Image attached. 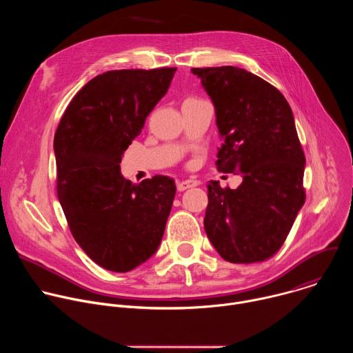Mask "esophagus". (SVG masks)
<instances>
[{
  "mask_svg": "<svg viewBox=\"0 0 353 353\" xmlns=\"http://www.w3.org/2000/svg\"><path fill=\"white\" fill-rule=\"evenodd\" d=\"M199 185V181L198 180H192V179H188V180H183L180 183H177V190L179 191H184L187 188H192V187H196Z\"/></svg>",
  "mask_w": 353,
  "mask_h": 353,
  "instance_id": "1",
  "label": "esophagus"
}]
</instances>
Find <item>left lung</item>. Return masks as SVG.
<instances>
[{
    "label": "left lung",
    "instance_id": "left-lung-1",
    "mask_svg": "<svg viewBox=\"0 0 353 353\" xmlns=\"http://www.w3.org/2000/svg\"><path fill=\"white\" fill-rule=\"evenodd\" d=\"M212 99L225 143L216 166L243 174L232 190L208 184L204 228L219 256L234 264L278 253L306 201V158L285 96L243 68H192Z\"/></svg>",
    "mask_w": 353,
    "mask_h": 353
}]
</instances>
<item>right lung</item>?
I'll list each match as a JSON object with an SVG mask.
<instances>
[{"label":"right lung","mask_w":353,"mask_h":353,"mask_svg":"<svg viewBox=\"0 0 353 353\" xmlns=\"http://www.w3.org/2000/svg\"><path fill=\"white\" fill-rule=\"evenodd\" d=\"M176 70L94 77L72 97L54 135L57 195L70 230L90 260L113 272L145 263L163 237L174 180L157 174L132 184L120 163Z\"/></svg>","instance_id":"add662e5"}]
</instances>
